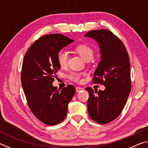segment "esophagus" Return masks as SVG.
Wrapping results in <instances>:
<instances>
[{
  "label": "esophagus",
  "instance_id": "esophagus-1",
  "mask_svg": "<svg viewBox=\"0 0 148 148\" xmlns=\"http://www.w3.org/2000/svg\"><path fill=\"white\" fill-rule=\"evenodd\" d=\"M82 90H84V88H82V87H77L76 88V92H79L80 91H82Z\"/></svg>",
  "mask_w": 148,
  "mask_h": 148
}]
</instances>
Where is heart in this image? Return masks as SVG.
<instances>
[{
    "instance_id": "obj_1",
    "label": "heart",
    "mask_w": 148,
    "mask_h": 148,
    "mask_svg": "<svg viewBox=\"0 0 148 148\" xmlns=\"http://www.w3.org/2000/svg\"><path fill=\"white\" fill-rule=\"evenodd\" d=\"M74 51L86 61H89L94 56L93 49L87 44H82L77 45L74 48ZM68 59L69 57L66 51H61L57 54V62L61 68L64 69L67 66ZM83 74L79 72H72L68 76V78L75 82H79Z\"/></svg>"
}]
</instances>
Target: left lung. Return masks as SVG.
Returning a JSON list of instances; mask_svg holds the SVG:
<instances>
[{
    "instance_id": "left-lung-1",
    "label": "left lung",
    "mask_w": 148,
    "mask_h": 148,
    "mask_svg": "<svg viewBox=\"0 0 148 148\" xmlns=\"http://www.w3.org/2000/svg\"><path fill=\"white\" fill-rule=\"evenodd\" d=\"M86 37L95 39L99 44L101 61L94 73L92 82L106 89L89 92L87 109L89 117L100 124L116 119L126 104L131 89L129 54L122 41L109 30L99 29L87 32Z\"/></svg>"
}]
</instances>
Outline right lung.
Listing matches in <instances>:
<instances>
[{
  "label": "right lung",
  "instance_id": "obj_1",
  "mask_svg": "<svg viewBox=\"0 0 148 148\" xmlns=\"http://www.w3.org/2000/svg\"><path fill=\"white\" fill-rule=\"evenodd\" d=\"M74 41L61 34L44 35L34 42L24 57L21 80L27 103L35 117L46 125L63 121L76 92L72 85L61 90L52 85L60 69L57 54Z\"/></svg>",
  "mask_w": 148,
  "mask_h": 148
}]
</instances>
